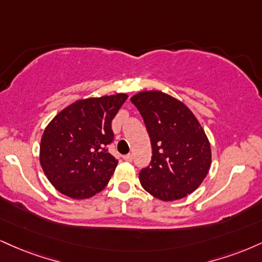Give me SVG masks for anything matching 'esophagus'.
<instances>
[{
  "mask_svg": "<svg viewBox=\"0 0 262 262\" xmlns=\"http://www.w3.org/2000/svg\"><path fill=\"white\" fill-rule=\"evenodd\" d=\"M123 160H125V161H128V162L133 161V155H132V154H127V155L123 156Z\"/></svg>",
  "mask_w": 262,
  "mask_h": 262,
  "instance_id": "34e87169",
  "label": "esophagus"
}]
</instances>
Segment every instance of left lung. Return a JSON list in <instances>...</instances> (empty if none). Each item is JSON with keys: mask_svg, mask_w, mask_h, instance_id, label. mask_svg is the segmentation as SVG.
<instances>
[{"mask_svg": "<svg viewBox=\"0 0 262 262\" xmlns=\"http://www.w3.org/2000/svg\"><path fill=\"white\" fill-rule=\"evenodd\" d=\"M149 133L152 156L139 173L147 193L163 201L185 198L209 173L211 147L199 121L182 101L162 91H141L130 99Z\"/></svg>", "mask_w": 262, "mask_h": 262, "instance_id": "8db88e82", "label": "left lung"}]
</instances>
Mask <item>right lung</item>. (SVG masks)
<instances>
[{
    "instance_id": "add662e5",
    "label": "right lung",
    "mask_w": 262,
    "mask_h": 262,
    "mask_svg": "<svg viewBox=\"0 0 262 262\" xmlns=\"http://www.w3.org/2000/svg\"><path fill=\"white\" fill-rule=\"evenodd\" d=\"M127 94L78 100L49 123L40 163L50 183L72 199H88L106 187L118 161L107 150L112 119Z\"/></svg>"
}]
</instances>
